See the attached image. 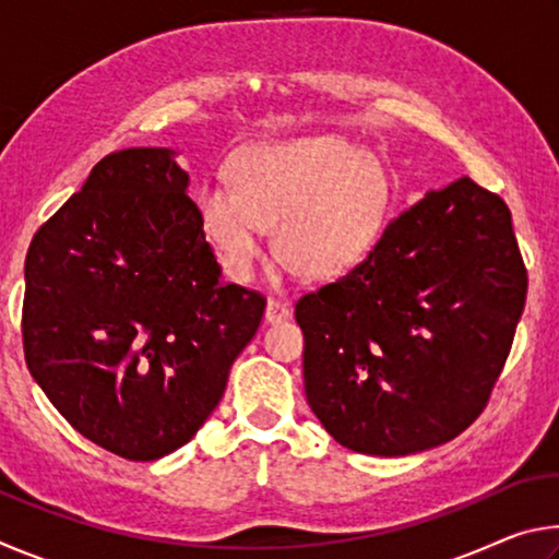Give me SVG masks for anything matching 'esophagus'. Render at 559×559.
Listing matches in <instances>:
<instances>
[{"instance_id": "obj_1", "label": "esophagus", "mask_w": 559, "mask_h": 559, "mask_svg": "<svg viewBox=\"0 0 559 559\" xmlns=\"http://www.w3.org/2000/svg\"><path fill=\"white\" fill-rule=\"evenodd\" d=\"M290 316V306L283 300L271 298L266 302V323H281V320H286Z\"/></svg>"}]
</instances>
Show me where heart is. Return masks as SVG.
Returning <instances> with one entry per match:
<instances>
[{
  "label": "heart",
  "instance_id": "heart-1",
  "mask_svg": "<svg viewBox=\"0 0 559 559\" xmlns=\"http://www.w3.org/2000/svg\"><path fill=\"white\" fill-rule=\"evenodd\" d=\"M229 186L206 182L194 204L222 266L246 281L276 226L283 266L308 281L355 269L380 239L390 210V177L380 159L335 135L249 145L226 165Z\"/></svg>",
  "mask_w": 559,
  "mask_h": 559
}]
</instances>
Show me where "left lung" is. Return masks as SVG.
Masks as SVG:
<instances>
[{"label": "left lung", "instance_id": "obj_1", "mask_svg": "<svg viewBox=\"0 0 559 559\" xmlns=\"http://www.w3.org/2000/svg\"><path fill=\"white\" fill-rule=\"evenodd\" d=\"M525 293L508 204L471 177L427 192L296 302L310 409L357 453L441 447L486 409Z\"/></svg>", "mask_w": 559, "mask_h": 559}]
</instances>
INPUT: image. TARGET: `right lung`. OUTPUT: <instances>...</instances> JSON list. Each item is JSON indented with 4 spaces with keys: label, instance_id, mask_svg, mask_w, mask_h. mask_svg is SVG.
Instances as JSON below:
<instances>
[{
    "label": "right lung",
    "instance_id": "right-lung-1",
    "mask_svg": "<svg viewBox=\"0 0 559 559\" xmlns=\"http://www.w3.org/2000/svg\"><path fill=\"white\" fill-rule=\"evenodd\" d=\"M187 187L175 150L110 153L24 263L26 367L75 431L128 461L200 431L266 308L224 281Z\"/></svg>",
    "mask_w": 559,
    "mask_h": 559
}]
</instances>
